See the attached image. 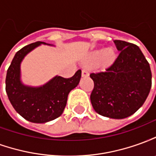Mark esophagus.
<instances>
[{
	"instance_id": "esophagus-1",
	"label": "esophagus",
	"mask_w": 156,
	"mask_h": 156,
	"mask_svg": "<svg viewBox=\"0 0 156 156\" xmlns=\"http://www.w3.org/2000/svg\"><path fill=\"white\" fill-rule=\"evenodd\" d=\"M89 73H88V72L86 70V69H83V71H82V76L83 77H88Z\"/></svg>"
}]
</instances>
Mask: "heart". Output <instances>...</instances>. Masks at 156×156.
<instances>
[{"label": "heart", "instance_id": "b5f03b06", "mask_svg": "<svg viewBox=\"0 0 156 156\" xmlns=\"http://www.w3.org/2000/svg\"><path fill=\"white\" fill-rule=\"evenodd\" d=\"M116 58L115 51L113 48L100 49L92 52L88 57V61L90 64H96L101 67H108L115 62Z\"/></svg>", "mask_w": 156, "mask_h": 156}]
</instances>
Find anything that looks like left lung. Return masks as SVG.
<instances>
[{"label":"left lung","instance_id":"left-lung-1","mask_svg":"<svg viewBox=\"0 0 156 156\" xmlns=\"http://www.w3.org/2000/svg\"><path fill=\"white\" fill-rule=\"evenodd\" d=\"M115 43L120 52L114 63L105 71L90 74L94 83L90 100L98 115L120 119L144 105L151 91L152 75L138 46L120 40H115Z\"/></svg>","mask_w":156,"mask_h":156}]
</instances>
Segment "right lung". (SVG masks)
<instances>
[{"instance_id":"add662e5","label":"right lung","mask_w":156,"mask_h":156,"mask_svg":"<svg viewBox=\"0 0 156 156\" xmlns=\"http://www.w3.org/2000/svg\"><path fill=\"white\" fill-rule=\"evenodd\" d=\"M41 44L37 41L19 50L12 59L5 78V91L15 110L25 119L42 124L53 120L62 114L68 94L76 88L81 78L78 70L69 78L56 76L40 87H30L21 81V62L28 52Z\"/></svg>"}]
</instances>
